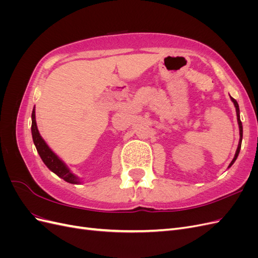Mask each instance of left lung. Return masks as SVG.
I'll return each instance as SVG.
<instances>
[{
    "mask_svg": "<svg viewBox=\"0 0 258 258\" xmlns=\"http://www.w3.org/2000/svg\"><path fill=\"white\" fill-rule=\"evenodd\" d=\"M230 99H231V101L233 102V105H235V107H236V113H237V120H238V124H239V134H240V139H239V144H238V147H237V151H236V154H235V157H233V159L231 160V162L229 163V166H228V168H230L232 165H233V162L236 161V159L238 158V155H239V153H240V150H241V143H242V137H243V128H242V122H241V120H240V110H239V104H238V102L237 101L233 99L232 97H230Z\"/></svg>",
    "mask_w": 258,
    "mask_h": 258,
    "instance_id": "obj_1",
    "label": "left lung"
}]
</instances>
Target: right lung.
Masks as SVG:
<instances>
[{
	"mask_svg": "<svg viewBox=\"0 0 258 258\" xmlns=\"http://www.w3.org/2000/svg\"><path fill=\"white\" fill-rule=\"evenodd\" d=\"M32 126H31V132H32V139L34 145L36 147V151L42 158L43 162L46 165L51 172L57 174L59 177L63 178L66 182L71 183V184H81V179L77 177L74 173L71 172V170L66 163L62 161L58 156L54 154L49 146L44 141V139L41 137L40 132H38L37 126H36V120H35V106L32 111Z\"/></svg>",
	"mask_w": 258,
	"mask_h": 258,
	"instance_id": "right-lung-1",
	"label": "right lung"
}]
</instances>
